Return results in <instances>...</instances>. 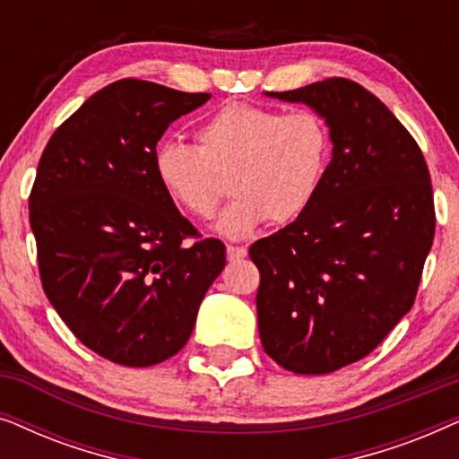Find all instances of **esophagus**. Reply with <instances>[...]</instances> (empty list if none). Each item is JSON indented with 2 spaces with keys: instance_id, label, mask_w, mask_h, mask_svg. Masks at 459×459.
I'll return each instance as SVG.
<instances>
[{
  "instance_id": "obj_1",
  "label": "esophagus",
  "mask_w": 459,
  "mask_h": 459,
  "mask_svg": "<svg viewBox=\"0 0 459 459\" xmlns=\"http://www.w3.org/2000/svg\"><path fill=\"white\" fill-rule=\"evenodd\" d=\"M248 255V248L247 247H228V259L230 261H238V259H244V256Z\"/></svg>"
}]
</instances>
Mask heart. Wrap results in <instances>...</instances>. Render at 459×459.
Returning <instances> with one entry per match:
<instances>
[{
    "instance_id": "heart-1",
    "label": "heart",
    "mask_w": 459,
    "mask_h": 459,
    "mask_svg": "<svg viewBox=\"0 0 459 459\" xmlns=\"http://www.w3.org/2000/svg\"><path fill=\"white\" fill-rule=\"evenodd\" d=\"M198 148L162 142L154 175L178 209L209 219L221 198L219 175H230L234 200L215 231L230 240L253 236L269 219L284 225L316 200L330 160V131L311 110H280L234 102L198 129Z\"/></svg>"
}]
</instances>
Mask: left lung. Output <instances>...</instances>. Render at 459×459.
Wrapping results in <instances>:
<instances>
[{
	"label": "left lung",
	"mask_w": 459,
	"mask_h": 459,
	"mask_svg": "<svg viewBox=\"0 0 459 459\" xmlns=\"http://www.w3.org/2000/svg\"><path fill=\"white\" fill-rule=\"evenodd\" d=\"M267 98L328 125L332 159L299 219L250 247L265 353L294 374H330L372 353L411 309L435 238L429 167L374 93L325 79Z\"/></svg>",
	"instance_id": "1"
}]
</instances>
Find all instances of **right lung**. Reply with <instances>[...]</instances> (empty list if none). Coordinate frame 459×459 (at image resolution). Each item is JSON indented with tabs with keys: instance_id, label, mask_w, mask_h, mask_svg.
<instances>
[{
	"instance_id": "right-lung-1",
	"label": "right lung",
	"mask_w": 459,
	"mask_h": 459,
	"mask_svg": "<svg viewBox=\"0 0 459 459\" xmlns=\"http://www.w3.org/2000/svg\"><path fill=\"white\" fill-rule=\"evenodd\" d=\"M123 79L87 100L43 150L29 198L41 284L74 336L121 366L173 357L225 267L223 242L196 236L154 175L156 143L209 102Z\"/></svg>"
}]
</instances>
